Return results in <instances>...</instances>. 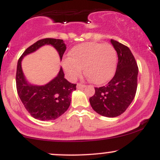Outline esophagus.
Returning a JSON list of instances; mask_svg holds the SVG:
<instances>
[{"label": "esophagus", "instance_id": "esophagus-1", "mask_svg": "<svg viewBox=\"0 0 160 160\" xmlns=\"http://www.w3.org/2000/svg\"><path fill=\"white\" fill-rule=\"evenodd\" d=\"M85 87H86L85 85L81 84V83H77V89H83V88H84Z\"/></svg>", "mask_w": 160, "mask_h": 160}]
</instances>
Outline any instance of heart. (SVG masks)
<instances>
[{
  "label": "heart",
  "instance_id": "1",
  "mask_svg": "<svg viewBox=\"0 0 160 160\" xmlns=\"http://www.w3.org/2000/svg\"><path fill=\"white\" fill-rule=\"evenodd\" d=\"M117 54L110 43L88 42L73 47L69 52V58L63 62L67 77L74 80L82 73L95 84H102L112 78L117 67Z\"/></svg>",
  "mask_w": 160,
  "mask_h": 160
}]
</instances>
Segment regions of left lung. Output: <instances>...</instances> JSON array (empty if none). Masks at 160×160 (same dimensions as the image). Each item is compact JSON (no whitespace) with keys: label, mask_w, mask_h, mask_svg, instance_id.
Wrapping results in <instances>:
<instances>
[{"label":"left lung","mask_w":160,"mask_h":160,"mask_svg":"<svg viewBox=\"0 0 160 160\" xmlns=\"http://www.w3.org/2000/svg\"><path fill=\"white\" fill-rule=\"evenodd\" d=\"M110 42L118 55L115 75L106 86L95 87V93L90 98V102L97 113L116 117L125 112L135 97L139 70L128 47L112 39Z\"/></svg>","instance_id":"obj_1"}]
</instances>
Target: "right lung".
I'll list each match as a JSON object with an SVG mask.
<instances>
[{
    "mask_svg": "<svg viewBox=\"0 0 160 160\" xmlns=\"http://www.w3.org/2000/svg\"><path fill=\"white\" fill-rule=\"evenodd\" d=\"M44 45L53 46L62 60L67 49L63 40L53 38L40 40L23 52L18 62L16 73L17 90L21 102L33 118L43 121L56 120L63 115L70 107L72 92L77 88V84L70 83L64 78L62 67L58 76L45 85H33L26 80L21 67V60L26 55Z\"/></svg>",
    "mask_w": 160,
    "mask_h": 160,
    "instance_id": "add662e5",
    "label": "right lung"
}]
</instances>
